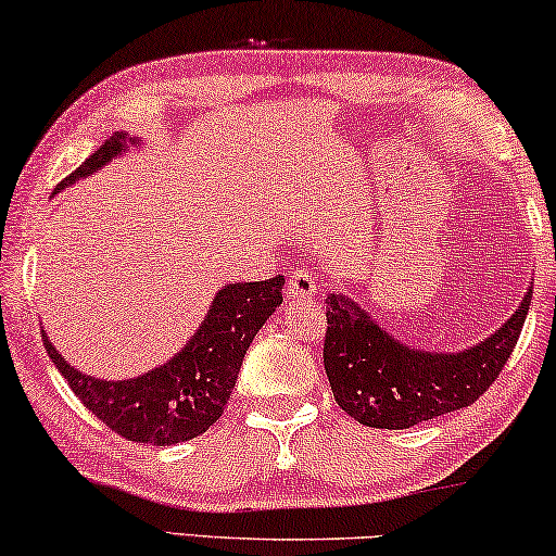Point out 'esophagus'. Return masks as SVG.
I'll return each mask as SVG.
<instances>
[{
    "label": "esophagus",
    "mask_w": 556,
    "mask_h": 556,
    "mask_svg": "<svg viewBox=\"0 0 556 556\" xmlns=\"http://www.w3.org/2000/svg\"><path fill=\"white\" fill-rule=\"evenodd\" d=\"M286 295L288 299H312V295H316V280L312 273L299 270V268L288 273Z\"/></svg>",
    "instance_id": "1"
}]
</instances>
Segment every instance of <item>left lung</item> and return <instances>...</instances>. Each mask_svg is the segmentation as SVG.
<instances>
[{"label":"left lung","instance_id":"obj_1","mask_svg":"<svg viewBox=\"0 0 556 556\" xmlns=\"http://www.w3.org/2000/svg\"><path fill=\"white\" fill-rule=\"evenodd\" d=\"M324 304V370L334 401L365 427L408 429L470 406L493 386L523 329L531 288L495 334L463 352L408 348L344 293Z\"/></svg>","mask_w":556,"mask_h":556}]
</instances>
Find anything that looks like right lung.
<instances>
[{"mask_svg":"<svg viewBox=\"0 0 556 556\" xmlns=\"http://www.w3.org/2000/svg\"><path fill=\"white\" fill-rule=\"evenodd\" d=\"M135 137L112 135L55 191L104 168ZM283 276L255 283H227L214 295L197 334L168 363L129 380H99L58 355L42 331L50 359L86 408L127 442L170 446L204 434L225 410L250 342L283 301Z\"/></svg>","mask_w":556,"mask_h":556,"instance_id":"add662e5","label":"right lung"}]
</instances>
